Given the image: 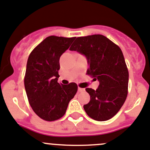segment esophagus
I'll list each match as a JSON object with an SVG mask.
<instances>
[{
    "instance_id": "esophagus-1",
    "label": "esophagus",
    "mask_w": 150,
    "mask_h": 150,
    "mask_svg": "<svg viewBox=\"0 0 150 150\" xmlns=\"http://www.w3.org/2000/svg\"><path fill=\"white\" fill-rule=\"evenodd\" d=\"M85 91V88H78V91L79 92H83Z\"/></svg>"
}]
</instances>
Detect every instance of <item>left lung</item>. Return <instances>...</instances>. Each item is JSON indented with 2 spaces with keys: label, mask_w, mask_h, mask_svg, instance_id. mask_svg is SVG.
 Segmentation results:
<instances>
[{
  "label": "left lung",
  "mask_w": 150,
  "mask_h": 150,
  "mask_svg": "<svg viewBox=\"0 0 150 150\" xmlns=\"http://www.w3.org/2000/svg\"><path fill=\"white\" fill-rule=\"evenodd\" d=\"M86 57L88 75L97 80L96 90L86 88L90 102L83 105L88 115L98 121L112 118L128 94V71L120 47L102 35L77 38L69 48Z\"/></svg>",
  "instance_id": "obj_1"
}]
</instances>
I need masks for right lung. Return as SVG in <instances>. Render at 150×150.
<instances>
[{"mask_svg": "<svg viewBox=\"0 0 150 150\" xmlns=\"http://www.w3.org/2000/svg\"><path fill=\"white\" fill-rule=\"evenodd\" d=\"M75 38L47 37L30 54L27 62L25 88L29 103L38 116L54 121L66 112L69 101L75 96V83L59 84V59Z\"/></svg>", "mask_w": 150, "mask_h": 150, "instance_id": "right-lung-1", "label": "right lung"}]
</instances>
